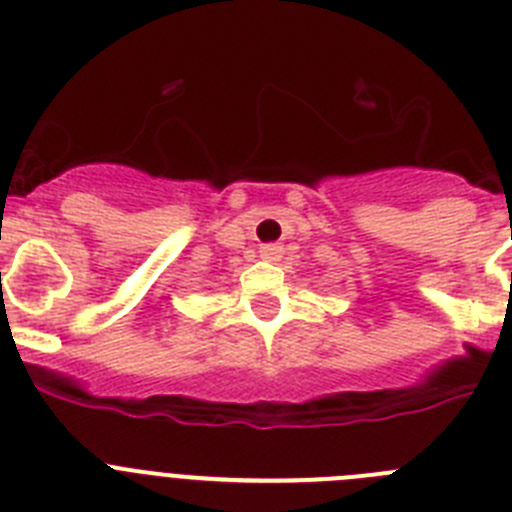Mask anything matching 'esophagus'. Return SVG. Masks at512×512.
Masks as SVG:
<instances>
[{"instance_id":"34e87169","label":"esophagus","mask_w":512,"mask_h":512,"mask_svg":"<svg viewBox=\"0 0 512 512\" xmlns=\"http://www.w3.org/2000/svg\"><path fill=\"white\" fill-rule=\"evenodd\" d=\"M261 259L279 261L282 259V246H277V243H266V246L261 248Z\"/></svg>"}]
</instances>
